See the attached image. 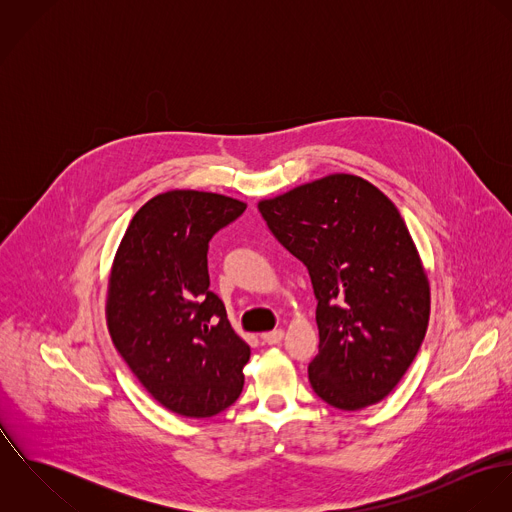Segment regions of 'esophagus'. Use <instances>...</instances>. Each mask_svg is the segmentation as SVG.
<instances>
[{
  "mask_svg": "<svg viewBox=\"0 0 512 512\" xmlns=\"http://www.w3.org/2000/svg\"><path fill=\"white\" fill-rule=\"evenodd\" d=\"M284 339V331L282 329H274L268 333H262V341L268 345H278Z\"/></svg>",
  "mask_w": 512,
  "mask_h": 512,
  "instance_id": "esophagus-1",
  "label": "esophagus"
}]
</instances>
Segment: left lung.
Wrapping results in <instances>:
<instances>
[{"label":"left lung","instance_id":"left-lung-1","mask_svg":"<svg viewBox=\"0 0 512 512\" xmlns=\"http://www.w3.org/2000/svg\"><path fill=\"white\" fill-rule=\"evenodd\" d=\"M258 209L311 278L319 329L311 388L347 412L380 402L416 359L430 319L428 276L398 209L347 173L299 185Z\"/></svg>","mask_w":512,"mask_h":512}]
</instances>
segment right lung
<instances>
[{
	"instance_id": "add662e5",
	"label": "right lung",
	"mask_w": 512,
	"mask_h": 512,
	"mask_svg": "<svg viewBox=\"0 0 512 512\" xmlns=\"http://www.w3.org/2000/svg\"><path fill=\"white\" fill-rule=\"evenodd\" d=\"M246 205L203 191H167L130 220L114 258L110 337L147 392L185 418H211L242 392L250 347L209 290L211 238Z\"/></svg>"
}]
</instances>
